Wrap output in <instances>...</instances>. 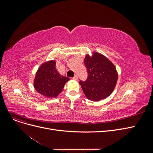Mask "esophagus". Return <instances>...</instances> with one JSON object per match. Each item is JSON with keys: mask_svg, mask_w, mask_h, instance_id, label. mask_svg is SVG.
I'll return each instance as SVG.
<instances>
[{"mask_svg": "<svg viewBox=\"0 0 153 153\" xmlns=\"http://www.w3.org/2000/svg\"><path fill=\"white\" fill-rule=\"evenodd\" d=\"M73 79L75 80H78V76L77 75H75V76H74V77L73 78Z\"/></svg>", "mask_w": 153, "mask_h": 153, "instance_id": "esophagus-1", "label": "esophagus"}]
</instances>
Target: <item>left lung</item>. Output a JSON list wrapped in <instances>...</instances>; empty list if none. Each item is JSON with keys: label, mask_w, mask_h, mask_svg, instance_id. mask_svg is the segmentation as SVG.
<instances>
[{"label": "left lung", "mask_w": 153, "mask_h": 153, "mask_svg": "<svg viewBox=\"0 0 153 153\" xmlns=\"http://www.w3.org/2000/svg\"><path fill=\"white\" fill-rule=\"evenodd\" d=\"M88 78L80 82L86 98L92 101L105 100L112 94L116 85L118 73L112 62L99 52L87 54L84 59Z\"/></svg>", "instance_id": "left-lung-1"}]
</instances>
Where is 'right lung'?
<instances>
[{
	"mask_svg": "<svg viewBox=\"0 0 153 153\" xmlns=\"http://www.w3.org/2000/svg\"><path fill=\"white\" fill-rule=\"evenodd\" d=\"M55 60L45 61L39 67L33 85L36 91L48 98H57L69 78L61 75L55 68Z\"/></svg>",
	"mask_w": 153,
	"mask_h": 153,
	"instance_id": "right-lung-1",
	"label": "right lung"
}]
</instances>
